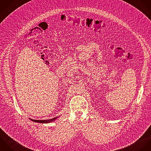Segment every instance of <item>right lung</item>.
<instances>
[{
	"label": "right lung",
	"mask_w": 151,
	"mask_h": 151,
	"mask_svg": "<svg viewBox=\"0 0 151 151\" xmlns=\"http://www.w3.org/2000/svg\"><path fill=\"white\" fill-rule=\"evenodd\" d=\"M58 118V116L53 118L52 119H47V120H34V119H31L32 121L35 122H38V123H42V124H47V123H50L52 122L53 121H54L55 120H56L57 118Z\"/></svg>",
	"instance_id": "right-lung-1"
}]
</instances>
